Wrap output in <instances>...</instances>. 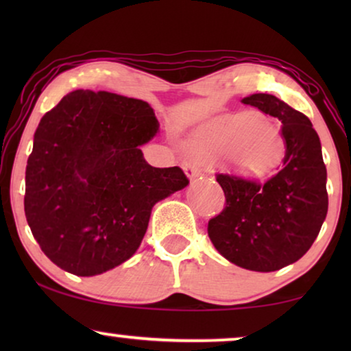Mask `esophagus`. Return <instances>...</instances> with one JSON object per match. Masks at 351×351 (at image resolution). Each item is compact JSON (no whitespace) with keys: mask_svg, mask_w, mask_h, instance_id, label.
<instances>
[{"mask_svg":"<svg viewBox=\"0 0 351 351\" xmlns=\"http://www.w3.org/2000/svg\"><path fill=\"white\" fill-rule=\"evenodd\" d=\"M184 171L186 172V176L189 177H196V176H199V167H198V165H196V162H193V161H185L184 162Z\"/></svg>","mask_w":351,"mask_h":351,"instance_id":"obj_1","label":"esophagus"}]
</instances>
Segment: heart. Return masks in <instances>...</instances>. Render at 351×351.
Listing matches in <instances>:
<instances>
[{
  "mask_svg": "<svg viewBox=\"0 0 351 351\" xmlns=\"http://www.w3.org/2000/svg\"><path fill=\"white\" fill-rule=\"evenodd\" d=\"M191 148L208 158L225 156L227 165L241 176H262L282 156V141L261 113L225 114L199 128Z\"/></svg>",
  "mask_w": 351,
  "mask_h": 351,
  "instance_id": "heart-1",
  "label": "heart"
}]
</instances>
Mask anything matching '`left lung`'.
Here are the masks:
<instances>
[{"label":"left lung","mask_w":351,"mask_h":351,"mask_svg":"<svg viewBox=\"0 0 351 351\" xmlns=\"http://www.w3.org/2000/svg\"><path fill=\"white\" fill-rule=\"evenodd\" d=\"M278 118L286 141L280 171L267 182L217 172L225 208L209 220L215 249L234 265L276 271L299 261L328 214L326 166L310 119L271 94L241 100Z\"/></svg>","instance_id":"obj_1"}]
</instances>
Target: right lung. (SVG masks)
I'll return each instance as SVG.
<instances>
[{"label": "right lung", "instance_id": "1", "mask_svg": "<svg viewBox=\"0 0 351 351\" xmlns=\"http://www.w3.org/2000/svg\"><path fill=\"white\" fill-rule=\"evenodd\" d=\"M160 123L147 102L73 90L41 118L25 171V217L62 270L94 276L134 256L152 208L189 185L179 166L153 167L141 145Z\"/></svg>", "mask_w": 351, "mask_h": 351}]
</instances>
